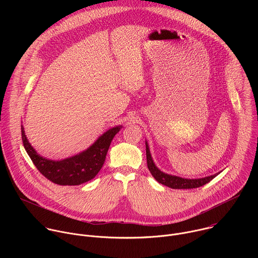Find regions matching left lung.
<instances>
[{
	"label": "left lung",
	"mask_w": 258,
	"mask_h": 258,
	"mask_svg": "<svg viewBox=\"0 0 258 258\" xmlns=\"http://www.w3.org/2000/svg\"><path fill=\"white\" fill-rule=\"evenodd\" d=\"M146 156H147V166H148L151 174L154 176V178L162 183L164 186H167L171 189H194L199 188L201 186H204L205 183L209 182L211 179H213L219 172L213 175L205 176L202 178H183L176 175H171L162 172L153 162V159L151 157V153L149 150L148 143L146 142Z\"/></svg>",
	"instance_id": "1"
}]
</instances>
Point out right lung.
Returning <instances> with one entry per match:
<instances>
[{
	"instance_id": "1",
	"label": "right lung",
	"mask_w": 258,
	"mask_h": 258,
	"mask_svg": "<svg viewBox=\"0 0 258 258\" xmlns=\"http://www.w3.org/2000/svg\"><path fill=\"white\" fill-rule=\"evenodd\" d=\"M121 125L108 130L86 151L72 157L55 161L40 156L28 143L21 125L24 148L38 170L49 180L61 186H78L94 178L102 168L109 146Z\"/></svg>"
}]
</instances>
